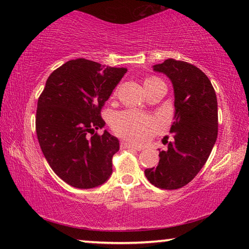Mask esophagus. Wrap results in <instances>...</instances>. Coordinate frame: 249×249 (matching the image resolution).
<instances>
[{"mask_svg":"<svg viewBox=\"0 0 249 249\" xmlns=\"http://www.w3.org/2000/svg\"><path fill=\"white\" fill-rule=\"evenodd\" d=\"M121 146L124 147V148H129V149H135V150H141L140 147L135 146V145L132 144V142H126V141H122V142H121Z\"/></svg>","mask_w":249,"mask_h":249,"instance_id":"esophagus-1","label":"esophagus"}]
</instances>
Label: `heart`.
Returning <instances> with one entry per match:
<instances>
[{"mask_svg":"<svg viewBox=\"0 0 249 249\" xmlns=\"http://www.w3.org/2000/svg\"><path fill=\"white\" fill-rule=\"evenodd\" d=\"M157 81H160V79L149 77L145 79L144 84L149 86ZM111 126L117 135L126 140L134 142H145L160 128V123L154 116L132 111V109H126L113 115Z\"/></svg>","mask_w":249,"mask_h":249,"instance_id":"1","label":"heart"}]
</instances>
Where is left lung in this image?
<instances>
[{"label": "left lung", "mask_w": 249, "mask_h": 249, "mask_svg": "<svg viewBox=\"0 0 249 249\" xmlns=\"http://www.w3.org/2000/svg\"><path fill=\"white\" fill-rule=\"evenodd\" d=\"M171 80L175 91V117L162 142L157 167L145 170L155 187L175 190L188 184L208 160L216 142L218 117L214 88L206 74L189 62L167 59L154 66Z\"/></svg>", "instance_id": "8db88e82"}]
</instances>
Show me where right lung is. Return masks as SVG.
Instances as JSON below:
<instances>
[{
	"instance_id": "obj_1",
	"label": "right lung",
	"mask_w": 249,
	"mask_h": 249,
	"mask_svg": "<svg viewBox=\"0 0 249 249\" xmlns=\"http://www.w3.org/2000/svg\"><path fill=\"white\" fill-rule=\"evenodd\" d=\"M126 71L74 59L53 71L39 95L36 133L41 151L54 174L74 188H95L112 174L120 142L107 130H95L105 125L101 109Z\"/></svg>"
}]
</instances>
